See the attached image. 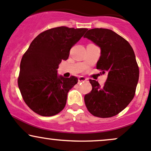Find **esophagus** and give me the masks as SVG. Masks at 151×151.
Instances as JSON below:
<instances>
[{
    "mask_svg": "<svg viewBox=\"0 0 151 151\" xmlns=\"http://www.w3.org/2000/svg\"><path fill=\"white\" fill-rule=\"evenodd\" d=\"M87 80V78H85V77H83V76H80V77H78V81L79 83H81V82H85Z\"/></svg>",
    "mask_w": 151,
    "mask_h": 151,
    "instance_id": "34e87169",
    "label": "esophagus"
}]
</instances>
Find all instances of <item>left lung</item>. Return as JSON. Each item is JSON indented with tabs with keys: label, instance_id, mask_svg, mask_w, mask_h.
I'll return each instance as SVG.
<instances>
[{
	"label": "left lung",
	"instance_id": "obj_1",
	"mask_svg": "<svg viewBox=\"0 0 151 151\" xmlns=\"http://www.w3.org/2000/svg\"><path fill=\"white\" fill-rule=\"evenodd\" d=\"M84 37L101 48L96 68L108 74L102 87L89 80L92 91L85 94V106L94 116L111 118L123 110L135 95L139 66L134 52L126 39L109 29H91Z\"/></svg>",
	"mask_w": 151,
	"mask_h": 151
}]
</instances>
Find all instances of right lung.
Segmentation results:
<instances>
[{
	"instance_id": "obj_1",
	"label": "right lung",
	"mask_w": 151,
	"mask_h": 151,
	"mask_svg": "<svg viewBox=\"0 0 151 151\" xmlns=\"http://www.w3.org/2000/svg\"><path fill=\"white\" fill-rule=\"evenodd\" d=\"M87 30L66 26L49 29L38 35L24 53L18 86L24 101L34 112L52 116L65 107L68 92L78 79L59 77L57 69Z\"/></svg>"
}]
</instances>
